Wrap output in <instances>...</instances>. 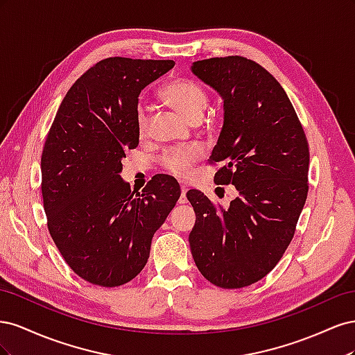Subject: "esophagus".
I'll return each instance as SVG.
<instances>
[{
  "instance_id": "esophagus-1",
  "label": "esophagus",
  "mask_w": 355,
  "mask_h": 355,
  "mask_svg": "<svg viewBox=\"0 0 355 355\" xmlns=\"http://www.w3.org/2000/svg\"><path fill=\"white\" fill-rule=\"evenodd\" d=\"M187 191H188V188H187V187H180L179 204H185V202H188V198H187Z\"/></svg>"
}]
</instances>
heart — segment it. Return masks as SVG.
<instances>
[{"label": "heart", "instance_id": "b5f03b06", "mask_svg": "<svg viewBox=\"0 0 355 355\" xmlns=\"http://www.w3.org/2000/svg\"><path fill=\"white\" fill-rule=\"evenodd\" d=\"M163 98L171 108L191 123L201 120L209 103L206 90L194 81H175L168 84L163 90ZM136 124L139 135L145 136L148 133L149 124L148 108L145 105H139L136 112ZM201 155L202 151L197 145L175 148L163 157V166L171 175L184 178L188 175L191 166L197 163Z\"/></svg>", "mask_w": 355, "mask_h": 355}]
</instances>
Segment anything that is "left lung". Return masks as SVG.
Masks as SVG:
<instances>
[{"label": "left lung", "mask_w": 355, "mask_h": 355, "mask_svg": "<svg viewBox=\"0 0 355 355\" xmlns=\"http://www.w3.org/2000/svg\"><path fill=\"white\" fill-rule=\"evenodd\" d=\"M191 72L222 98L210 159L227 163L214 182L239 192L227 209L201 191L187 192L197 216L191 253L210 283L240 288L270 272L293 239L308 194V142L286 92L259 63L213 58Z\"/></svg>", "instance_id": "left-lung-1"}]
</instances>
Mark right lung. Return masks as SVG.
Masks as SVG:
<instances>
[{
  "label": "right lung",
  "instance_id": "obj_1",
  "mask_svg": "<svg viewBox=\"0 0 355 355\" xmlns=\"http://www.w3.org/2000/svg\"><path fill=\"white\" fill-rule=\"evenodd\" d=\"M173 60L110 58L73 83L41 155L49 231L71 270L96 286L125 284L144 270L157 230L180 197L171 176L142 192L120 176L139 144V94Z\"/></svg>",
  "mask_w": 355,
  "mask_h": 355
}]
</instances>
